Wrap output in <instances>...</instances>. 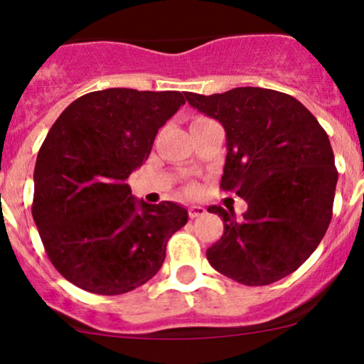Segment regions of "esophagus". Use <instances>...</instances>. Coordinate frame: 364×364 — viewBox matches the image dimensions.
<instances>
[{
    "label": "esophagus",
    "instance_id": "1",
    "mask_svg": "<svg viewBox=\"0 0 364 364\" xmlns=\"http://www.w3.org/2000/svg\"><path fill=\"white\" fill-rule=\"evenodd\" d=\"M205 208L203 207H200V205H193V207H190L188 208V215H190V219H196V217H200V215H205Z\"/></svg>",
    "mask_w": 364,
    "mask_h": 364
}]
</instances>
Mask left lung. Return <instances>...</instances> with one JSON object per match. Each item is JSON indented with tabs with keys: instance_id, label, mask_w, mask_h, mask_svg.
Returning <instances> with one entry per match:
<instances>
[{
	"instance_id": "1",
	"label": "left lung",
	"mask_w": 364,
	"mask_h": 364,
	"mask_svg": "<svg viewBox=\"0 0 364 364\" xmlns=\"http://www.w3.org/2000/svg\"><path fill=\"white\" fill-rule=\"evenodd\" d=\"M185 97L224 127L220 188L248 203L240 220L235 210L208 207L224 220V235L207 250L210 265L245 286L292 274L315 252L332 219L337 169L328 135L284 92L237 87Z\"/></svg>"
}]
</instances>
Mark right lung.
<instances>
[{
	"label": "right lung",
	"mask_w": 364,
	"mask_h": 364,
	"mask_svg": "<svg viewBox=\"0 0 364 364\" xmlns=\"http://www.w3.org/2000/svg\"><path fill=\"white\" fill-rule=\"evenodd\" d=\"M183 104L176 90L89 92L49 129L36 161L32 217L66 281L114 296L159 272L188 212L173 202H139L127 179Z\"/></svg>",
	"instance_id": "add662e5"
}]
</instances>
